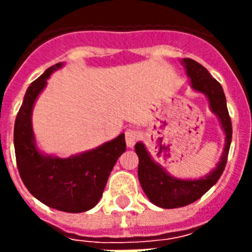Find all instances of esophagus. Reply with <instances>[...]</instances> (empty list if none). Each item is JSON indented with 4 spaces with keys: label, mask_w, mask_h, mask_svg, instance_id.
<instances>
[{
    "label": "esophagus",
    "mask_w": 252,
    "mask_h": 252,
    "mask_svg": "<svg viewBox=\"0 0 252 252\" xmlns=\"http://www.w3.org/2000/svg\"><path fill=\"white\" fill-rule=\"evenodd\" d=\"M137 140H138L137 130H134V129L126 130V142L128 148H133Z\"/></svg>",
    "instance_id": "34e87169"
}]
</instances>
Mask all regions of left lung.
I'll list each match as a JSON object with an SVG mask.
<instances>
[{"label": "left lung", "mask_w": 252, "mask_h": 252, "mask_svg": "<svg viewBox=\"0 0 252 252\" xmlns=\"http://www.w3.org/2000/svg\"><path fill=\"white\" fill-rule=\"evenodd\" d=\"M182 65L191 81L192 90L205 95L209 108L219 119L220 126L225 134V146L216 167L208 172L207 175L197 179H180L168 174L163 166L154 161L144 142L140 141L134 145L136 154L138 156V180L142 189L154 205L165 209L186 207L199 200L217 183L226 166L233 133L222 86L211 76V73L203 65L196 63L195 60L183 59Z\"/></svg>", "instance_id": "left-lung-1"}]
</instances>
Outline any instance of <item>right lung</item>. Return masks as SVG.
Returning <instances> with one entry per match:
<instances>
[{
	"instance_id": "obj_1",
	"label": "right lung",
	"mask_w": 252,
	"mask_h": 252,
	"mask_svg": "<svg viewBox=\"0 0 252 252\" xmlns=\"http://www.w3.org/2000/svg\"><path fill=\"white\" fill-rule=\"evenodd\" d=\"M48 68L30 85L14 126V148L19 175L30 193L49 208L81 213L94 208L102 197L118 158L126 152L124 133L94 149L60 158L41 152L32 129V110L53 72Z\"/></svg>"
}]
</instances>
